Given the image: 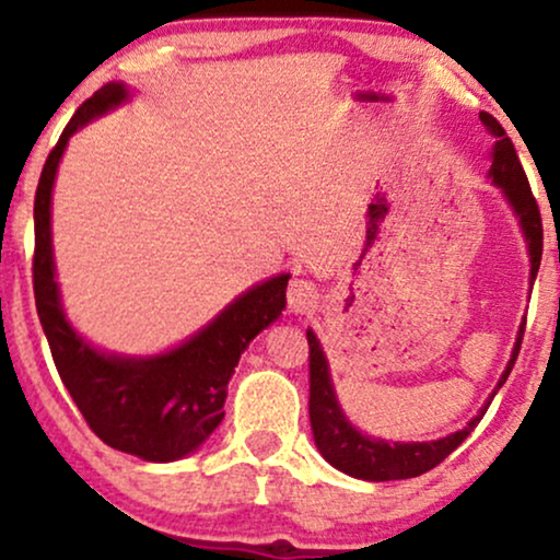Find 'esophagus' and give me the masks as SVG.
Listing matches in <instances>:
<instances>
[{
    "label": "esophagus",
    "mask_w": 560,
    "mask_h": 560,
    "mask_svg": "<svg viewBox=\"0 0 560 560\" xmlns=\"http://www.w3.org/2000/svg\"><path fill=\"white\" fill-rule=\"evenodd\" d=\"M318 303V290L311 280H293L288 288V305L293 313H308Z\"/></svg>",
    "instance_id": "1"
}]
</instances>
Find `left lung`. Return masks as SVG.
<instances>
[{
    "mask_svg": "<svg viewBox=\"0 0 560 560\" xmlns=\"http://www.w3.org/2000/svg\"><path fill=\"white\" fill-rule=\"evenodd\" d=\"M479 119L485 121V127L497 137L494 152H492V167H489V175L492 180L504 190L512 209H515L520 226H523V234L527 240V249H530V280H535L540 267L542 257V221H540V209L538 201H535L530 183H527V175L523 171V163H520L515 144L504 132V127L497 121L492 114L481 112ZM525 324L517 334L515 351H512V359L508 370L500 377V389L504 382H508L512 366H515V359L520 354V343H523ZM308 336V370H311V400H308V412H311V428L313 439H316V446L324 458L336 469L349 474V477L366 479V481H393V479H410L420 477V474L431 471L433 466H439L443 458L462 446L466 435H469L477 423L485 416L489 402L497 395V389L489 397V402L479 410V416L471 420L464 431H456L446 435L441 441H425V443H387L380 439H370V435L359 433L354 425L349 423L347 416H343L339 402H336L331 377H328V362L324 357V349L316 339V334L305 331Z\"/></svg>",
    "mask_w": 560,
    "mask_h": 560,
    "instance_id": "8db88e82",
    "label": "left lung"
}]
</instances>
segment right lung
<instances>
[{
  "mask_svg": "<svg viewBox=\"0 0 560 560\" xmlns=\"http://www.w3.org/2000/svg\"><path fill=\"white\" fill-rule=\"evenodd\" d=\"M127 98L109 83L86 98L45 160L35 190L33 290L52 362L81 416L106 446L144 462H175L196 451L224 418L226 385L242 351L285 308L290 275H278L226 305L194 339L160 357H109L89 347L63 316L50 244V190L75 129Z\"/></svg>",
  "mask_w": 560,
  "mask_h": 560,
  "instance_id": "right-lung-1",
  "label": "right lung"
}]
</instances>
